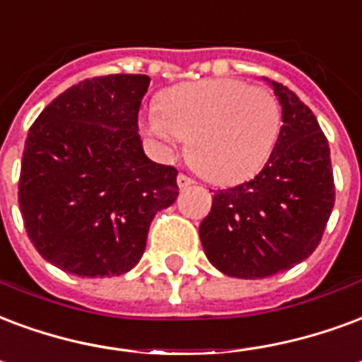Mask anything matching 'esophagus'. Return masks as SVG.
Here are the masks:
<instances>
[{"label": "esophagus", "mask_w": 362, "mask_h": 362, "mask_svg": "<svg viewBox=\"0 0 362 362\" xmlns=\"http://www.w3.org/2000/svg\"><path fill=\"white\" fill-rule=\"evenodd\" d=\"M176 184H178V188H180V189H186V188H189L192 184H195V182L192 180L189 176H186V174H178V178H176Z\"/></svg>", "instance_id": "obj_1"}]
</instances>
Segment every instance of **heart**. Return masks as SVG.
<instances>
[{
	"mask_svg": "<svg viewBox=\"0 0 362 362\" xmlns=\"http://www.w3.org/2000/svg\"><path fill=\"white\" fill-rule=\"evenodd\" d=\"M147 128L165 146L188 140V159L207 180L235 184L255 176L274 151L282 109L263 88L209 78L173 88Z\"/></svg>",
	"mask_w": 362,
	"mask_h": 362,
	"instance_id": "heart-1",
	"label": "heart"
}]
</instances>
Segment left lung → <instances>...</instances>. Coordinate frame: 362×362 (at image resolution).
Returning a JSON list of instances; mask_svg holds the SVG:
<instances>
[{"instance_id":"8db88e82","label":"left lung","mask_w":362,"mask_h":362,"mask_svg":"<svg viewBox=\"0 0 362 362\" xmlns=\"http://www.w3.org/2000/svg\"><path fill=\"white\" fill-rule=\"evenodd\" d=\"M282 128L253 180L218 189L199 224L211 264L234 278H267L301 263L320 243L334 209L330 147L317 117L274 80Z\"/></svg>"}]
</instances>
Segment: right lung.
Masks as SVG:
<instances>
[{
  "mask_svg": "<svg viewBox=\"0 0 362 362\" xmlns=\"http://www.w3.org/2000/svg\"><path fill=\"white\" fill-rule=\"evenodd\" d=\"M146 74L78 82L40 113L24 144L18 207L45 261L86 278L120 276L146 251L149 224L178 197L176 174L144 153Z\"/></svg>",
  "mask_w": 362,
  "mask_h": 362,
  "instance_id": "1",
  "label": "right lung"
}]
</instances>
